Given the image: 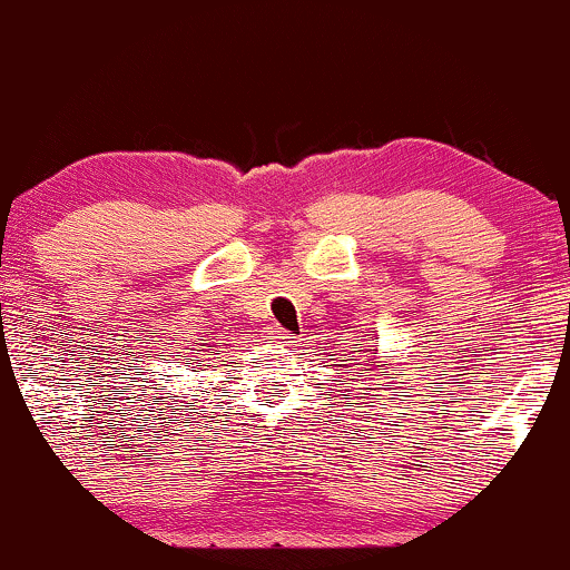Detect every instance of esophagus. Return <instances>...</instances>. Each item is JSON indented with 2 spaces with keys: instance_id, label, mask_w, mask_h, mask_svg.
<instances>
[{
  "instance_id": "1",
  "label": "esophagus",
  "mask_w": 570,
  "mask_h": 570,
  "mask_svg": "<svg viewBox=\"0 0 570 570\" xmlns=\"http://www.w3.org/2000/svg\"><path fill=\"white\" fill-rule=\"evenodd\" d=\"M271 340L278 345V348H292V345L297 343V340H294L286 330H281V326H273V330H271Z\"/></svg>"
}]
</instances>
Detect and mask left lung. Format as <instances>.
<instances>
[{
    "instance_id": "left-lung-1",
    "label": "left lung",
    "mask_w": 570,
    "mask_h": 570,
    "mask_svg": "<svg viewBox=\"0 0 570 570\" xmlns=\"http://www.w3.org/2000/svg\"><path fill=\"white\" fill-rule=\"evenodd\" d=\"M358 377H364V372H358ZM353 381H356V377H353Z\"/></svg>"
}]
</instances>
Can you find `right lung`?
I'll list each match as a JSON object with an SVG mask.
<instances>
[{"label":"right lung","mask_w":570,"mask_h":570,"mask_svg":"<svg viewBox=\"0 0 570 570\" xmlns=\"http://www.w3.org/2000/svg\"><path fill=\"white\" fill-rule=\"evenodd\" d=\"M193 362H198V358H193Z\"/></svg>","instance_id":"obj_1"}]
</instances>
